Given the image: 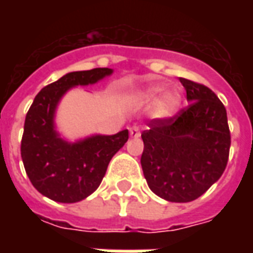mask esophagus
Instances as JSON below:
<instances>
[{
  "label": "esophagus",
  "mask_w": 253,
  "mask_h": 253,
  "mask_svg": "<svg viewBox=\"0 0 253 253\" xmlns=\"http://www.w3.org/2000/svg\"><path fill=\"white\" fill-rule=\"evenodd\" d=\"M141 135V131H139V127L137 126H132L130 128V137L131 138H138Z\"/></svg>",
  "instance_id": "obj_1"
}]
</instances>
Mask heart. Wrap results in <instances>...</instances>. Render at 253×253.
I'll list each match as a JSON object with an SVG mask.
<instances>
[{"label":"heart","instance_id":"1","mask_svg":"<svg viewBox=\"0 0 253 253\" xmlns=\"http://www.w3.org/2000/svg\"><path fill=\"white\" fill-rule=\"evenodd\" d=\"M165 88L163 85H152L145 88L139 93V97L142 101L148 103V104L154 105V111L156 114L161 118H169L173 116L179 110V105H180V96L177 92H163Z\"/></svg>","mask_w":253,"mask_h":253}]
</instances>
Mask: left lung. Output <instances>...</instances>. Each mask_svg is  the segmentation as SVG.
Returning a JSON list of instances; mask_svg holds the SVG:
<instances>
[{
	"label": "left lung",
	"mask_w": 253,
	"mask_h": 253,
	"mask_svg": "<svg viewBox=\"0 0 253 253\" xmlns=\"http://www.w3.org/2000/svg\"><path fill=\"white\" fill-rule=\"evenodd\" d=\"M190 105L172 118L152 119L142 132L143 176L168 202L195 201L222 176L230 149L226 110L202 84L180 78Z\"/></svg>",
	"instance_id": "1"
}]
</instances>
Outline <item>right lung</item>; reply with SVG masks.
<instances>
[{
	"label": "right lung",
	"instance_id": "1",
	"mask_svg": "<svg viewBox=\"0 0 253 253\" xmlns=\"http://www.w3.org/2000/svg\"><path fill=\"white\" fill-rule=\"evenodd\" d=\"M112 69L72 72L36 94L25 116L21 159L32 186L42 195L61 203H76L97 190L114 154L128 139V130L114 135H92L77 142L55 130V111L67 90L90 85L112 74Z\"/></svg>",
	"mask_w": 253,
	"mask_h": 253
}]
</instances>
